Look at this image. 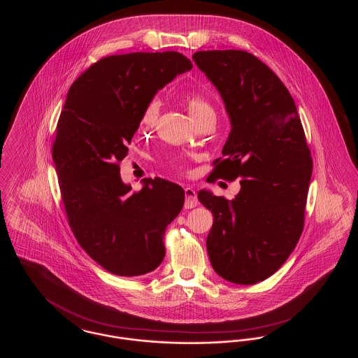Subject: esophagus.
I'll use <instances>...</instances> for the list:
<instances>
[{"label": "esophagus", "instance_id": "esophagus-1", "mask_svg": "<svg viewBox=\"0 0 358 358\" xmlns=\"http://www.w3.org/2000/svg\"><path fill=\"white\" fill-rule=\"evenodd\" d=\"M197 204H199V200H197L196 192L192 187H185V204L184 206L187 209H190V208L197 206Z\"/></svg>", "mask_w": 358, "mask_h": 358}]
</instances>
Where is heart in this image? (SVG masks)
I'll list each match as a JSON object with an SVG mask.
<instances>
[{
  "mask_svg": "<svg viewBox=\"0 0 358 358\" xmlns=\"http://www.w3.org/2000/svg\"><path fill=\"white\" fill-rule=\"evenodd\" d=\"M187 110L192 115L193 120L203 117L205 114H215L213 107L210 106V103L204 99L201 95H189L187 99ZM159 110H161V103L158 99H152L143 108V113L141 115V126L145 130L152 129L155 122L158 120L159 115Z\"/></svg>",
  "mask_w": 358,
  "mask_h": 358,
  "instance_id": "heart-1",
  "label": "heart"
}]
</instances>
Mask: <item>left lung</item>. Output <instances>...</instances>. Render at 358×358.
Instances as JSON below:
<instances>
[{
    "instance_id": "obj_1",
    "label": "left lung",
    "mask_w": 358,
    "mask_h": 358,
    "mask_svg": "<svg viewBox=\"0 0 358 358\" xmlns=\"http://www.w3.org/2000/svg\"><path fill=\"white\" fill-rule=\"evenodd\" d=\"M192 59L220 92L231 120L210 181L241 178L231 201L199 192L213 213L208 255L225 280L255 285L280 268L303 231L313 173L306 136L289 90L252 53L200 51Z\"/></svg>"
}]
</instances>
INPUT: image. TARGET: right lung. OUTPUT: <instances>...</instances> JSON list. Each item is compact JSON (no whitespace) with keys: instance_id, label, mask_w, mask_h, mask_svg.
<instances>
[{"instance_id":"add662e5","label":"right lung","mask_w":358,"mask_h":358,"mask_svg":"<svg viewBox=\"0 0 358 358\" xmlns=\"http://www.w3.org/2000/svg\"><path fill=\"white\" fill-rule=\"evenodd\" d=\"M192 67L174 51L113 55L69 88L52 157L69 227L108 273L143 275L165 257V229L181 212L185 192L162 178H145L142 189L131 192L120 178V162L145 106Z\"/></svg>"}]
</instances>
